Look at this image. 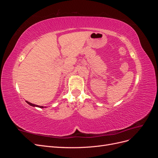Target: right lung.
I'll return each mask as SVG.
<instances>
[{
	"instance_id": "1",
	"label": "right lung",
	"mask_w": 158,
	"mask_h": 158,
	"mask_svg": "<svg viewBox=\"0 0 158 158\" xmlns=\"http://www.w3.org/2000/svg\"><path fill=\"white\" fill-rule=\"evenodd\" d=\"M26 103H27V104H29L30 106H33V107H40V108H44L45 107H44V106H37V105H35V104H33V103H30V102H27V101H26Z\"/></svg>"
}]
</instances>
